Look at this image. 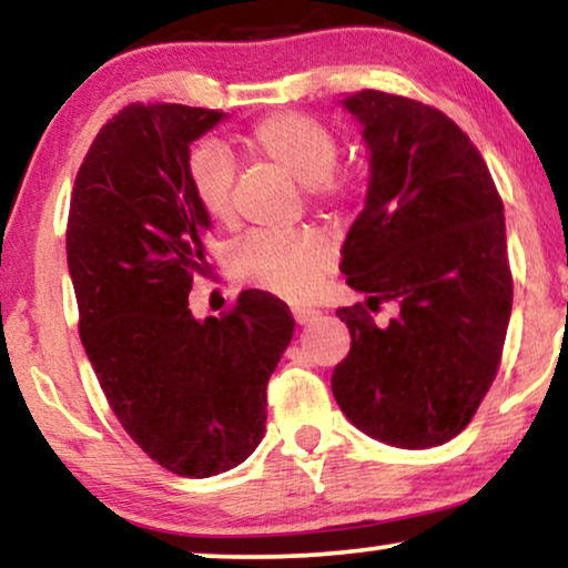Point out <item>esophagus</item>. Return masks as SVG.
Returning a JSON list of instances; mask_svg holds the SVG:
<instances>
[{
  "label": "esophagus",
  "mask_w": 568,
  "mask_h": 568,
  "mask_svg": "<svg viewBox=\"0 0 568 568\" xmlns=\"http://www.w3.org/2000/svg\"><path fill=\"white\" fill-rule=\"evenodd\" d=\"M291 312H293V320H296L298 325H308V322H314L320 317L317 308H308V306H293Z\"/></svg>",
  "instance_id": "esophagus-1"
}]
</instances>
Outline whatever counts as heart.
I'll return each instance as SVG.
<instances>
[{"instance_id": "heart-1", "label": "heart", "mask_w": 568, "mask_h": 568, "mask_svg": "<svg viewBox=\"0 0 568 568\" xmlns=\"http://www.w3.org/2000/svg\"><path fill=\"white\" fill-rule=\"evenodd\" d=\"M246 152L262 156L296 178L322 201L337 199L343 183L333 181L337 141L327 125L298 112H277L256 120L241 139ZM189 189L206 217H233V160L225 149L201 143L189 160ZM333 262V246L317 231L256 233L235 251L241 283L270 291L280 298L306 301L320 291Z\"/></svg>"}]
</instances>
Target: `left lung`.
I'll list each match as a JSON object with an SVG mask.
<instances>
[{"mask_svg": "<svg viewBox=\"0 0 568 568\" xmlns=\"http://www.w3.org/2000/svg\"><path fill=\"white\" fill-rule=\"evenodd\" d=\"M341 104L369 152L341 270L369 308L396 301L398 314L377 327L362 306L337 308L351 351L333 396L364 435L433 448L469 425L498 372L514 298L504 201L443 112L375 89Z\"/></svg>", "mask_w": 568, "mask_h": 568, "instance_id": "8db88e82", "label": "left lung"}]
</instances>
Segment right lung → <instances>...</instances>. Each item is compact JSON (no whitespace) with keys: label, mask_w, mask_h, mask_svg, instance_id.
<instances>
[{"label":"right lung","mask_w":568,"mask_h":568,"mask_svg":"<svg viewBox=\"0 0 568 568\" xmlns=\"http://www.w3.org/2000/svg\"><path fill=\"white\" fill-rule=\"evenodd\" d=\"M222 120L185 104L125 106L93 139L68 220L81 343L99 385L156 464L196 479L262 443L267 379L296 325L264 291H243L220 320L189 308L212 227L189 189L191 143Z\"/></svg>","instance_id":"obj_1"}]
</instances>
